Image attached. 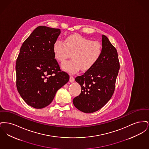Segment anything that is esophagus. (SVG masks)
<instances>
[{"label": "esophagus", "instance_id": "esophagus-1", "mask_svg": "<svg viewBox=\"0 0 149 149\" xmlns=\"http://www.w3.org/2000/svg\"><path fill=\"white\" fill-rule=\"evenodd\" d=\"M74 78L73 77L70 76V79H69V81L70 82H74Z\"/></svg>", "mask_w": 149, "mask_h": 149}]
</instances>
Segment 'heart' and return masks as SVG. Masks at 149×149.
<instances>
[{
	"instance_id": "heart-1",
	"label": "heart",
	"mask_w": 149,
	"mask_h": 149,
	"mask_svg": "<svg viewBox=\"0 0 149 149\" xmlns=\"http://www.w3.org/2000/svg\"><path fill=\"white\" fill-rule=\"evenodd\" d=\"M102 50V44L98 41H91L77 34L67 37L65 43L57 40L53 46L55 57L60 62L64 61L72 53V60L61 65L64 71L71 74H74L81 69L83 70L91 69L99 60Z\"/></svg>"
}]
</instances>
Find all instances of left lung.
<instances>
[{"instance_id":"8db88e82","label":"left lung","mask_w":149,"mask_h":149,"mask_svg":"<svg viewBox=\"0 0 149 149\" xmlns=\"http://www.w3.org/2000/svg\"><path fill=\"white\" fill-rule=\"evenodd\" d=\"M102 43V53L98 61L75 79L81 91L73 99V104L79 111L86 113L98 111L111 98L120 69L116 48L104 35Z\"/></svg>"}]
</instances>
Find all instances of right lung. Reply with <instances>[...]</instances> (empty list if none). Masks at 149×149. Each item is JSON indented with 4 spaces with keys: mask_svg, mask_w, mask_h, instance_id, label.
<instances>
[{
    "mask_svg": "<svg viewBox=\"0 0 149 149\" xmlns=\"http://www.w3.org/2000/svg\"><path fill=\"white\" fill-rule=\"evenodd\" d=\"M60 29L38 26L22 44L16 61V85L22 99L36 109L52 102L57 91L69 80L55 58L54 43Z\"/></svg>",
    "mask_w": 149,
    "mask_h": 149,
    "instance_id": "obj_1",
    "label": "right lung"
}]
</instances>
